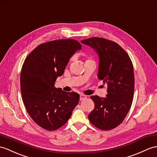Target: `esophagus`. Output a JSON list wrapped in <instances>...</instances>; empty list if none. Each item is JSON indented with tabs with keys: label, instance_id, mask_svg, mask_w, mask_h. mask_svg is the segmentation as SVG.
Listing matches in <instances>:
<instances>
[{
	"label": "esophagus",
	"instance_id": "esophagus-1",
	"mask_svg": "<svg viewBox=\"0 0 157 157\" xmlns=\"http://www.w3.org/2000/svg\"><path fill=\"white\" fill-rule=\"evenodd\" d=\"M86 98H87V96L86 95H84V94H81V95L79 96V100H80V101H82L83 100L86 99Z\"/></svg>",
	"mask_w": 157,
	"mask_h": 157
}]
</instances>
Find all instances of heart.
Wrapping results in <instances>:
<instances>
[{"label": "heart", "instance_id": "b5f03b06", "mask_svg": "<svg viewBox=\"0 0 157 157\" xmlns=\"http://www.w3.org/2000/svg\"><path fill=\"white\" fill-rule=\"evenodd\" d=\"M72 59H72V58H71V59L70 60V62L72 61ZM94 61V60H93V59H92V58H91V57H88V58H87V59H86V61Z\"/></svg>", "mask_w": 157, "mask_h": 157}]
</instances>
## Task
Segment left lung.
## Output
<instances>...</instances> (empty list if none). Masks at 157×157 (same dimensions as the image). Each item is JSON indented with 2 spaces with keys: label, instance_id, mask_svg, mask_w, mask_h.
I'll use <instances>...</instances> for the list:
<instances>
[{
  "label": "left lung",
  "instance_id": "1",
  "mask_svg": "<svg viewBox=\"0 0 157 157\" xmlns=\"http://www.w3.org/2000/svg\"><path fill=\"white\" fill-rule=\"evenodd\" d=\"M82 43L95 49L100 58L98 77L108 86L106 98L92 96L94 110L90 122L96 128L108 130L119 126L125 118L133 100L134 75L128 54L111 40L94 37Z\"/></svg>",
  "mask_w": 157,
  "mask_h": 157
}]
</instances>
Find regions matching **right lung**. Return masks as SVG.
Here are the masks:
<instances>
[{
    "label": "right lung",
    "mask_w": 157,
    "mask_h": 157,
    "mask_svg": "<svg viewBox=\"0 0 157 157\" xmlns=\"http://www.w3.org/2000/svg\"><path fill=\"white\" fill-rule=\"evenodd\" d=\"M81 48L75 39L54 40L40 44L25 59L20 77L22 99L33 120L47 130L63 126L79 102L78 93L54 85L70 57Z\"/></svg>",
    "instance_id": "add662e5"
}]
</instances>
